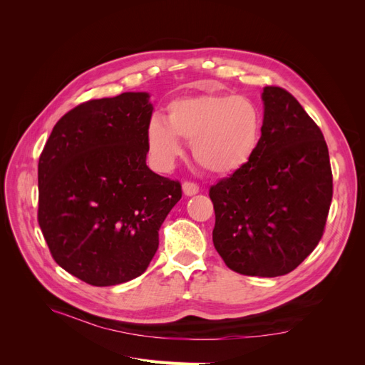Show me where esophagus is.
I'll use <instances>...</instances> for the list:
<instances>
[{"label":"esophagus","instance_id":"1","mask_svg":"<svg viewBox=\"0 0 365 365\" xmlns=\"http://www.w3.org/2000/svg\"><path fill=\"white\" fill-rule=\"evenodd\" d=\"M182 192L187 196H193V195H196L197 192H200V185H197L196 182H193V181H184L182 182Z\"/></svg>","mask_w":365,"mask_h":365}]
</instances>
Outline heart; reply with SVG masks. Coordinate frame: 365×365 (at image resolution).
Wrapping results in <instances>:
<instances>
[{
	"instance_id": "obj_1",
	"label": "heart",
	"mask_w": 365,
	"mask_h": 365,
	"mask_svg": "<svg viewBox=\"0 0 365 365\" xmlns=\"http://www.w3.org/2000/svg\"><path fill=\"white\" fill-rule=\"evenodd\" d=\"M168 120L152 117L146 141L158 168L168 169L181 155V143H192L193 158L205 172L225 176L251 161L262 138L263 117L245 96L201 93L168 105Z\"/></svg>"
}]
</instances>
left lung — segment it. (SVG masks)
<instances>
[{"label":"left lung","instance_id":"8db88e82","mask_svg":"<svg viewBox=\"0 0 365 365\" xmlns=\"http://www.w3.org/2000/svg\"><path fill=\"white\" fill-rule=\"evenodd\" d=\"M257 152L240 170L210 187L213 244L242 275L294 271L322 240L334 180L322 129L280 86L263 88Z\"/></svg>","mask_w":365,"mask_h":365}]
</instances>
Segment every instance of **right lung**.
<instances>
[{
    "label": "right lung",
    "mask_w": 365,
    "mask_h": 365,
    "mask_svg": "<svg viewBox=\"0 0 365 365\" xmlns=\"http://www.w3.org/2000/svg\"><path fill=\"white\" fill-rule=\"evenodd\" d=\"M148 93L73 108L38 163V222L51 257L93 286L138 277L158 250V230L181 200L178 180L146 165Z\"/></svg>",
    "instance_id": "right-lung-1"
}]
</instances>
